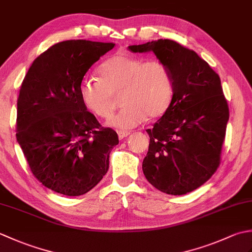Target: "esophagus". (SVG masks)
Instances as JSON below:
<instances>
[{
  "label": "esophagus",
  "instance_id": "34e87169",
  "mask_svg": "<svg viewBox=\"0 0 252 252\" xmlns=\"http://www.w3.org/2000/svg\"><path fill=\"white\" fill-rule=\"evenodd\" d=\"M118 133V136H119V138L120 140H122V138H125V137H126L127 135H130V132H127V131H118L117 132Z\"/></svg>",
  "mask_w": 252,
  "mask_h": 252
}]
</instances>
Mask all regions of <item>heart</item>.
Masks as SVG:
<instances>
[{
	"label": "heart",
	"instance_id": "1",
	"mask_svg": "<svg viewBox=\"0 0 252 252\" xmlns=\"http://www.w3.org/2000/svg\"><path fill=\"white\" fill-rule=\"evenodd\" d=\"M99 79H83L79 96L83 105L100 118H109L118 106L122 108L107 125L120 130L132 129L148 118H157L169 108L172 99V80L167 65L118 53L98 68Z\"/></svg>",
	"mask_w": 252,
	"mask_h": 252
}]
</instances>
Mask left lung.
<instances>
[{
  "mask_svg": "<svg viewBox=\"0 0 252 252\" xmlns=\"http://www.w3.org/2000/svg\"><path fill=\"white\" fill-rule=\"evenodd\" d=\"M129 50L154 52L172 80L169 108L146 130L144 175L165 194H187L206 183L220 165L229 117L220 77L196 52L172 40L130 45Z\"/></svg>",
  "mask_w": 252,
  "mask_h": 252,
  "instance_id": "1",
  "label": "left lung"
}]
</instances>
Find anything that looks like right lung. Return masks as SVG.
<instances>
[{"instance_id": "obj_1", "label": "right lung", "mask_w": 252, "mask_h": 252, "mask_svg": "<svg viewBox=\"0 0 252 252\" xmlns=\"http://www.w3.org/2000/svg\"><path fill=\"white\" fill-rule=\"evenodd\" d=\"M114 43L68 40L36 57L17 99V142L31 172L47 189L80 196L109 168L117 133L103 127L79 96L84 74Z\"/></svg>"}]
</instances>
